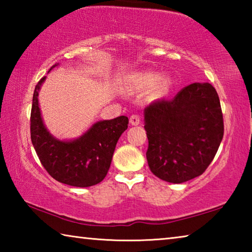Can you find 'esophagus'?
Returning <instances> with one entry per match:
<instances>
[{
  "mask_svg": "<svg viewBox=\"0 0 252 252\" xmlns=\"http://www.w3.org/2000/svg\"><path fill=\"white\" fill-rule=\"evenodd\" d=\"M140 116H138V114H132V116L130 117V123L132 126H138L140 123Z\"/></svg>",
  "mask_w": 252,
  "mask_h": 252,
  "instance_id": "obj_1",
  "label": "esophagus"
}]
</instances>
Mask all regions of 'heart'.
I'll return each mask as SVG.
<instances>
[{
    "label": "heart",
    "instance_id": "obj_1",
    "mask_svg": "<svg viewBox=\"0 0 252 252\" xmlns=\"http://www.w3.org/2000/svg\"><path fill=\"white\" fill-rule=\"evenodd\" d=\"M160 76L155 72H143V73L135 74L133 76V80L135 83L144 88H150L152 85H155L157 81L159 80ZM159 82L156 87V93L158 95H163L168 92L170 88V80L168 78H161Z\"/></svg>",
    "mask_w": 252,
    "mask_h": 252
}]
</instances>
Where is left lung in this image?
Masks as SVG:
<instances>
[{
	"label": "left lung",
	"instance_id": "left-lung-1",
	"mask_svg": "<svg viewBox=\"0 0 252 252\" xmlns=\"http://www.w3.org/2000/svg\"><path fill=\"white\" fill-rule=\"evenodd\" d=\"M144 129L155 176L171 183L201 176L223 138L218 93L210 83H192L171 100L152 102L144 109Z\"/></svg>",
	"mask_w": 252,
	"mask_h": 252
}]
</instances>
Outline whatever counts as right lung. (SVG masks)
Segmentation results:
<instances>
[{"label": "right lung", "mask_w": 252, "mask_h": 252, "mask_svg": "<svg viewBox=\"0 0 252 252\" xmlns=\"http://www.w3.org/2000/svg\"><path fill=\"white\" fill-rule=\"evenodd\" d=\"M59 65L54 64L50 70ZM45 76L37 82L31 110V140L42 165L51 177L72 187L100 183L109 171L117 142L127 129L129 119L121 116L95 122L80 138L61 141L46 130L39 108V91Z\"/></svg>", "instance_id": "right-lung-1"}]
</instances>
